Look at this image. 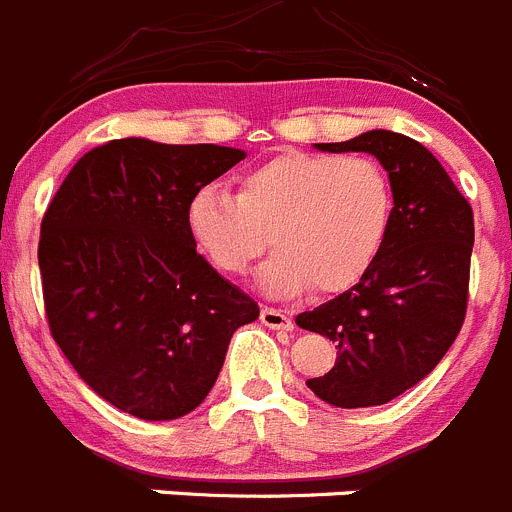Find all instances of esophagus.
Instances as JSON below:
<instances>
[{
	"label": "esophagus",
	"instance_id": "1",
	"mask_svg": "<svg viewBox=\"0 0 512 512\" xmlns=\"http://www.w3.org/2000/svg\"><path fill=\"white\" fill-rule=\"evenodd\" d=\"M260 321L265 323L267 328H275V331H290V328H293V318L285 315L283 310H275V308H262Z\"/></svg>",
	"mask_w": 512,
	"mask_h": 512
}]
</instances>
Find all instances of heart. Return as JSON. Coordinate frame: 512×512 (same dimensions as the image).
I'll return each instance as SVG.
<instances>
[{
  "label": "heart",
  "mask_w": 512,
  "mask_h": 512,
  "mask_svg": "<svg viewBox=\"0 0 512 512\" xmlns=\"http://www.w3.org/2000/svg\"><path fill=\"white\" fill-rule=\"evenodd\" d=\"M394 214L389 174L371 156L283 154L247 171L240 191L199 186L186 204L191 240L217 270L242 275L272 242L257 283L290 298L341 293L379 260Z\"/></svg>",
  "instance_id": "b5f03b06"
}]
</instances>
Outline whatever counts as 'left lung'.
<instances>
[{
  "label": "left lung",
  "instance_id": "8db88e82",
  "mask_svg": "<svg viewBox=\"0 0 512 512\" xmlns=\"http://www.w3.org/2000/svg\"><path fill=\"white\" fill-rule=\"evenodd\" d=\"M315 146L376 156L394 189L389 237L374 267L295 318L338 348L336 366L308 379L315 396L341 409L379 407L419 384L455 343L467 313L475 219L450 174L414 138L369 131Z\"/></svg>",
  "mask_w": 512,
  "mask_h": 512
}]
</instances>
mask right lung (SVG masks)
I'll return each mask as SVG.
<instances>
[{
  "mask_svg": "<svg viewBox=\"0 0 512 512\" xmlns=\"http://www.w3.org/2000/svg\"><path fill=\"white\" fill-rule=\"evenodd\" d=\"M245 151L116 138L55 191L40 227L47 326L80 379L148 422L207 399L232 333L260 308L197 252L186 204Z\"/></svg>",
  "mask_w": 512,
  "mask_h": 512,
  "instance_id": "obj_1",
  "label": "right lung"
}]
</instances>
